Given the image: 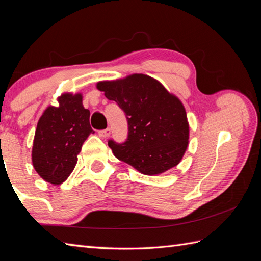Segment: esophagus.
<instances>
[{
    "label": "esophagus",
    "mask_w": 261,
    "mask_h": 261,
    "mask_svg": "<svg viewBox=\"0 0 261 261\" xmlns=\"http://www.w3.org/2000/svg\"><path fill=\"white\" fill-rule=\"evenodd\" d=\"M110 134H111V130L109 129H104V130H99L98 131V136L101 137V138H107V137H109L110 136Z\"/></svg>",
    "instance_id": "1"
}]
</instances>
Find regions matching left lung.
<instances>
[{"instance_id":"obj_1","label":"left lung","mask_w":261,"mask_h":261,"mask_svg":"<svg viewBox=\"0 0 261 261\" xmlns=\"http://www.w3.org/2000/svg\"><path fill=\"white\" fill-rule=\"evenodd\" d=\"M97 88L125 113L127 138L110 139L114 156L145 175H158L178 165L188 146L184 105L158 81L143 74L99 82Z\"/></svg>"}]
</instances>
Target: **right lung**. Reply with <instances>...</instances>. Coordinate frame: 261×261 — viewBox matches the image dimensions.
<instances>
[{"label":"right lung","instance_id":"1","mask_svg":"<svg viewBox=\"0 0 261 261\" xmlns=\"http://www.w3.org/2000/svg\"><path fill=\"white\" fill-rule=\"evenodd\" d=\"M59 107H48L39 119L33 139L32 164L37 173L55 185L67 179L77 163L83 143L94 130L90 111L81 94H63Z\"/></svg>","mask_w":261,"mask_h":261}]
</instances>
